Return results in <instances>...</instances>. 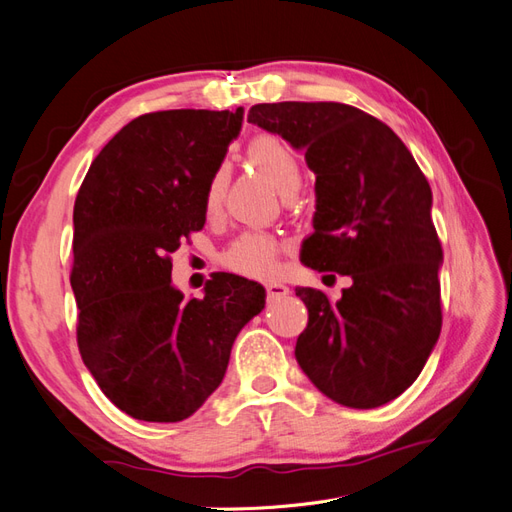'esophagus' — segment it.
Listing matches in <instances>:
<instances>
[{"label": "esophagus", "mask_w": 512, "mask_h": 512, "mask_svg": "<svg viewBox=\"0 0 512 512\" xmlns=\"http://www.w3.org/2000/svg\"><path fill=\"white\" fill-rule=\"evenodd\" d=\"M265 290H267V297L269 299H277V297H286V294L290 292V288L282 282H269L265 284Z\"/></svg>", "instance_id": "34e87169"}]
</instances>
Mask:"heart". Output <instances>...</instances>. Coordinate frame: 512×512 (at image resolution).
Instances as JSON below:
<instances>
[{"label": "heart", "instance_id": "obj_1", "mask_svg": "<svg viewBox=\"0 0 512 512\" xmlns=\"http://www.w3.org/2000/svg\"><path fill=\"white\" fill-rule=\"evenodd\" d=\"M245 156L260 173H265L282 194H294L303 179L299 153L282 136L262 132L256 134L245 147ZM228 188V170L224 166L213 168L203 190V211L207 218H215L222 211ZM280 256V243L267 232H245L232 241L222 256V262L239 275L265 277L275 269Z\"/></svg>", "mask_w": 512, "mask_h": 512}]
</instances>
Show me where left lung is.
<instances>
[{
    "mask_svg": "<svg viewBox=\"0 0 512 512\" xmlns=\"http://www.w3.org/2000/svg\"><path fill=\"white\" fill-rule=\"evenodd\" d=\"M247 121L305 149L316 175L301 260L352 277L335 303L297 288L309 316L294 356L337 404L378 408L418 378L442 329L429 181L386 123L350 104H254Z\"/></svg>",
    "mask_w": 512,
    "mask_h": 512,
    "instance_id": "obj_1",
    "label": "left lung"
}]
</instances>
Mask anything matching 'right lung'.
<instances>
[{
    "mask_svg": "<svg viewBox=\"0 0 512 512\" xmlns=\"http://www.w3.org/2000/svg\"><path fill=\"white\" fill-rule=\"evenodd\" d=\"M243 108L132 119L91 162L74 200L76 342L102 393L138 421L177 423L218 389L265 288L215 273L203 299L170 284L183 239L203 230V190L239 136Z\"/></svg>",
    "mask_w": 512,
    "mask_h": 512,
    "instance_id": "obj_1",
    "label": "right lung"
}]
</instances>
